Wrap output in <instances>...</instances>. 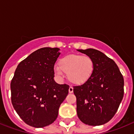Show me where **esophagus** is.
Masks as SVG:
<instances>
[{"label":"esophagus","instance_id":"esophagus-1","mask_svg":"<svg viewBox=\"0 0 134 134\" xmlns=\"http://www.w3.org/2000/svg\"><path fill=\"white\" fill-rule=\"evenodd\" d=\"M68 91H69V93H73V88L72 86H70L69 89H68Z\"/></svg>","mask_w":134,"mask_h":134}]
</instances>
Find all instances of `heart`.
<instances>
[{
    "mask_svg": "<svg viewBox=\"0 0 134 134\" xmlns=\"http://www.w3.org/2000/svg\"><path fill=\"white\" fill-rule=\"evenodd\" d=\"M58 65L54 68L55 74L61 76L65 73L71 83L76 85L88 82L93 76L95 68L94 60L91 57L75 54L62 57Z\"/></svg>",
    "mask_w": 134,
    "mask_h": 134,
    "instance_id": "1",
    "label": "heart"
}]
</instances>
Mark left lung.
I'll return each mask as SVG.
<instances>
[{
	"mask_svg": "<svg viewBox=\"0 0 134 134\" xmlns=\"http://www.w3.org/2000/svg\"><path fill=\"white\" fill-rule=\"evenodd\" d=\"M78 51L91 57L95 64L91 79L73 87L78 117L86 125H103L113 118L122 100L124 77L115 62L100 51Z\"/></svg>",
	"mask_w": 134,
	"mask_h": 134,
	"instance_id": "obj_1",
	"label": "left lung"
}]
</instances>
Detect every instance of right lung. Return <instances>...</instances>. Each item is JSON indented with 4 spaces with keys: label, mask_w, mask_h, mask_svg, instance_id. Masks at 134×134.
I'll return each instance as SVG.
<instances>
[{
    "label": "right lung",
    "mask_w": 134,
    "mask_h": 134,
    "mask_svg": "<svg viewBox=\"0 0 134 134\" xmlns=\"http://www.w3.org/2000/svg\"><path fill=\"white\" fill-rule=\"evenodd\" d=\"M59 48H40L17 66L10 82L11 102L27 125L43 127L52 124L68 94V85L54 80Z\"/></svg>",
    "instance_id": "add662e5"
}]
</instances>
